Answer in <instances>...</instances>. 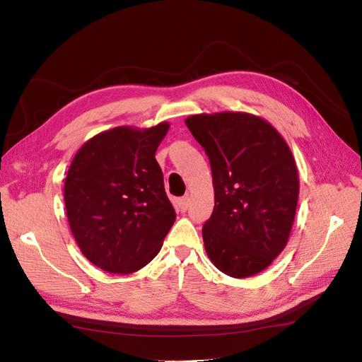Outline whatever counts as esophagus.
Listing matches in <instances>:
<instances>
[{
	"label": "esophagus",
	"mask_w": 362,
	"mask_h": 362,
	"mask_svg": "<svg viewBox=\"0 0 362 362\" xmlns=\"http://www.w3.org/2000/svg\"><path fill=\"white\" fill-rule=\"evenodd\" d=\"M187 207H189V197H182V198L179 199V209H180V211H182V213L186 211Z\"/></svg>",
	"instance_id": "1"
}]
</instances>
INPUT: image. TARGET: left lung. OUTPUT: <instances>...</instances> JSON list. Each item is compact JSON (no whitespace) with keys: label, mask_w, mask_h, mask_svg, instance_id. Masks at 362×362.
I'll return each mask as SVG.
<instances>
[{"label":"left lung","mask_w":362,"mask_h":362,"mask_svg":"<svg viewBox=\"0 0 362 362\" xmlns=\"http://www.w3.org/2000/svg\"><path fill=\"white\" fill-rule=\"evenodd\" d=\"M185 122L211 165L214 209L202 228L207 255L232 278L257 275L288 243L298 198L294 156L256 115L198 114Z\"/></svg>","instance_id":"left-lung-1"}]
</instances>
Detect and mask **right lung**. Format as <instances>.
<instances>
[{
  "instance_id": "1",
  "label": "right lung",
  "mask_w": 362,
  "mask_h": 362,
  "mask_svg": "<svg viewBox=\"0 0 362 362\" xmlns=\"http://www.w3.org/2000/svg\"><path fill=\"white\" fill-rule=\"evenodd\" d=\"M168 129L122 125L91 137L74 156L64 189L68 222L83 255L102 271L142 269L175 223L155 160Z\"/></svg>"
}]
</instances>
